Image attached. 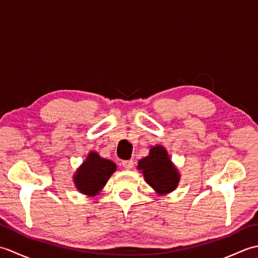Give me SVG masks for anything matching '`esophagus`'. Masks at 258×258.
Listing matches in <instances>:
<instances>
[{"label":"esophagus","mask_w":258,"mask_h":258,"mask_svg":"<svg viewBox=\"0 0 258 258\" xmlns=\"http://www.w3.org/2000/svg\"><path fill=\"white\" fill-rule=\"evenodd\" d=\"M122 165L124 168L126 169H132L133 165H134V162L132 160H126V161H122Z\"/></svg>","instance_id":"1"}]
</instances>
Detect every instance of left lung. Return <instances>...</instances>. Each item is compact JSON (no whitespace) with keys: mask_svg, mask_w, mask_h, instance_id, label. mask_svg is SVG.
<instances>
[{"mask_svg":"<svg viewBox=\"0 0 258 258\" xmlns=\"http://www.w3.org/2000/svg\"><path fill=\"white\" fill-rule=\"evenodd\" d=\"M138 169L158 195H166L175 190L180 180L178 169L162 145L151 146L149 155L139 161Z\"/></svg>","mask_w":258,"mask_h":258,"instance_id":"8db88e82","label":"left lung"}]
</instances>
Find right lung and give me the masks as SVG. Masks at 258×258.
<instances>
[{"mask_svg":"<svg viewBox=\"0 0 258 258\" xmlns=\"http://www.w3.org/2000/svg\"><path fill=\"white\" fill-rule=\"evenodd\" d=\"M116 164L92 151L73 175V182L80 193L87 196L100 194L108 178L116 171Z\"/></svg>","mask_w":258,"mask_h":258,"instance_id":"1","label":"right lung"}]
</instances>
